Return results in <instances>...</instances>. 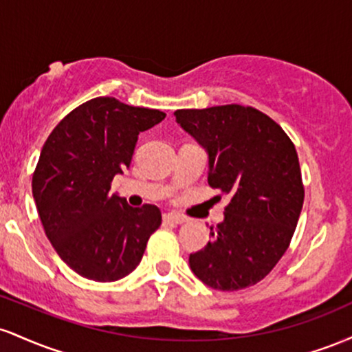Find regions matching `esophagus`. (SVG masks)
Segmentation results:
<instances>
[{
	"label": "esophagus",
	"mask_w": 352,
	"mask_h": 352,
	"mask_svg": "<svg viewBox=\"0 0 352 352\" xmlns=\"http://www.w3.org/2000/svg\"><path fill=\"white\" fill-rule=\"evenodd\" d=\"M164 221L165 223H172V225H182L185 223V218L182 215H177V213H165Z\"/></svg>",
	"instance_id": "34e87169"
}]
</instances>
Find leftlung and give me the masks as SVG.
I'll list each match as a JSON object with an SVG mask.
<instances>
[{
	"instance_id": "8db88e82",
	"label": "left lung",
	"mask_w": 352,
	"mask_h": 352,
	"mask_svg": "<svg viewBox=\"0 0 352 352\" xmlns=\"http://www.w3.org/2000/svg\"><path fill=\"white\" fill-rule=\"evenodd\" d=\"M173 116L207 152L210 187L230 197L207 246L190 254V270L220 292L256 285L288 250L300 218L305 188L296 148L253 107L179 109Z\"/></svg>"
}]
</instances>
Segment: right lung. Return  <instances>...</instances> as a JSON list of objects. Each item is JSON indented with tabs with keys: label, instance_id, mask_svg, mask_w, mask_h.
<instances>
[{
	"label": "right lung",
	"instance_id": "obj_1",
	"mask_svg": "<svg viewBox=\"0 0 352 352\" xmlns=\"http://www.w3.org/2000/svg\"><path fill=\"white\" fill-rule=\"evenodd\" d=\"M164 119L157 109L96 98L64 117L43 145L33 175L36 208L60 260L80 276H127L162 223L155 205L134 208L109 190L131 167L140 132Z\"/></svg>",
	"mask_w": 352,
	"mask_h": 352
}]
</instances>
